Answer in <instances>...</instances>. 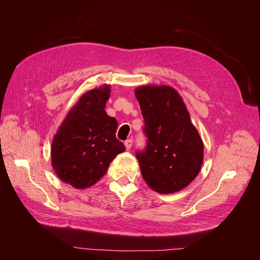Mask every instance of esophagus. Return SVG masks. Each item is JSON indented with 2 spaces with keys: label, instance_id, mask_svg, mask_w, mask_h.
<instances>
[{
  "label": "esophagus",
  "instance_id": "esophagus-1",
  "mask_svg": "<svg viewBox=\"0 0 260 260\" xmlns=\"http://www.w3.org/2000/svg\"><path fill=\"white\" fill-rule=\"evenodd\" d=\"M132 143H133L132 139H128L127 141H125V142H124V146H125V149H127V151H129V149L131 148Z\"/></svg>",
  "mask_w": 260,
  "mask_h": 260
}]
</instances>
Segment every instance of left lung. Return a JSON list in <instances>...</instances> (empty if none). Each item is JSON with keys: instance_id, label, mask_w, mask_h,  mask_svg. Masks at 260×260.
Listing matches in <instances>:
<instances>
[{"instance_id": "1", "label": "left lung", "mask_w": 260, "mask_h": 260, "mask_svg": "<svg viewBox=\"0 0 260 260\" xmlns=\"http://www.w3.org/2000/svg\"><path fill=\"white\" fill-rule=\"evenodd\" d=\"M147 137L145 151L138 152L142 177L152 190L176 193L199 175L204 144L180 94L169 85L136 89Z\"/></svg>"}]
</instances>
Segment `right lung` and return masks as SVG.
<instances>
[{
  "label": "right lung",
  "instance_id": "add662e5",
  "mask_svg": "<svg viewBox=\"0 0 260 260\" xmlns=\"http://www.w3.org/2000/svg\"><path fill=\"white\" fill-rule=\"evenodd\" d=\"M109 96V84L85 92L53 138L52 167L62 182L75 188L95 184L125 149L116 138L117 120L105 112Z\"/></svg>",
  "mask_w": 260,
  "mask_h": 260
}]
</instances>
